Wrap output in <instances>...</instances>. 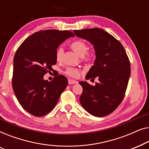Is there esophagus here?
Here are the masks:
<instances>
[{
	"label": "esophagus",
	"mask_w": 149,
	"mask_h": 149,
	"mask_svg": "<svg viewBox=\"0 0 149 149\" xmlns=\"http://www.w3.org/2000/svg\"><path fill=\"white\" fill-rule=\"evenodd\" d=\"M78 81L72 80V79H68V84L69 85H72V84H77Z\"/></svg>",
	"instance_id": "esophagus-1"
}]
</instances>
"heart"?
<instances>
[{
	"label": "heart",
	"instance_id": "obj_1",
	"mask_svg": "<svg viewBox=\"0 0 149 149\" xmlns=\"http://www.w3.org/2000/svg\"><path fill=\"white\" fill-rule=\"evenodd\" d=\"M70 48L81 57L82 60L85 62H91L94 60L95 56L92 52H89L88 46L85 41L82 40H76L72 42L70 45ZM64 49L62 47H59L56 51V58L58 62H61L64 56ZM65 74L72 78H77L80 74V71L78 69L74 68H68L65 70Z\"/></svg>",
	"mask_w": 149,
	"mask_h": 149
}]
</instances>
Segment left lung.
<instances>
[{"instance_id": "left-lung-1", "label": "left lung", "mask_w": 149, "mask_h": 149, "mask_svg": "<svg viewBox=\"0 0 149 149\" xmlns=\"http://www.w3.org/2000/svg\"><path fill=\"white\" fill-rule=\"evenodd\" d=\"M78 37L87 40L95 52L94 65L86 79H98L94 86L80 81L83 87L80 102L83 109L95 117H104L115 111L123 100L131 68L125 49L119 40L100 28L74 30Z\"/></svg>"}]
</instances>
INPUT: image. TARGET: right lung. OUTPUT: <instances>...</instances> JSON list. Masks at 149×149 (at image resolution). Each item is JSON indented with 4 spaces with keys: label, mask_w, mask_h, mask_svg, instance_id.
<instances>
[{
    "label": "right lung",
    "mask_w": 149,
    "mask_h": 149,
    "mask_svg": "<svg viewBox=\"0 0 149 149\" xmlns=\"http://www.w3.org/2000/svg\"><path fill=\"white\" fill-rule=\"evenodd\" d=\"M73 36L68 30H40L26 38L16 51L12 85L20 105L31 115L42 117L50 113L67 87L64 75L55 77L52 81L43 77L56 64L59 45Z\"/></svg>",
    "instance_id": "1"
}]
</instances>
